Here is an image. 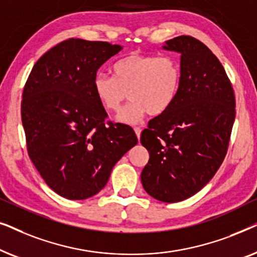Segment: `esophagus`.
<instances>
[{
    "label": "esophagus",
    "instance_id": "obj_1",
    "mask_svg": "<svg viewBox=\"0 0 257 257\" xmlns=\"http://www.w3.org/2000/svg\"><path fill=\"white\" fill-rule=\"evenodd\" d=\"M135 132L137 135V138H140V133H142V130H140V127H135Z\"/></svg>",
    "mask_w": 257,
    "mask_h": 257
}]
</instances>
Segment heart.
I'll list each match as a JSON object with an SVG mask.
<instances>
[{"instance_id": "obj_1", "label": "heart", "mask_w": 257, "mask_h": 257, "mask_svg": "<svg viewBox=\"0 0 257 257\" xmlns=\"http://www.w3.org/2000/svg\"><path fill=\"white\" fill-rule=\"evenodd\" d=\"M112 73L113 77L105 73L93 77V93L101 106L113 113L131 98L118 118L125 124H137L147 112L151 115L166 112L180 90V64L172 56L132 52L115 62Z\"/></svg>"}]
</instances>
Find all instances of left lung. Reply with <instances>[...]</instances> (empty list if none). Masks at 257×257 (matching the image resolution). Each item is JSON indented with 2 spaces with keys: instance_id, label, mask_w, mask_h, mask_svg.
Segmentation results:
<instances>
[{
  "instance_id": "obj_1",
  "label": "left lung",
  "mask_w": 257,
  "mask_h": 257,
  "mask_svg": "<svg viewBox=\"0 0 257 257\" xmlns=\"http://www.w3.org/2000/svg\"><path fill=\"white\" fill-rule=\"evenodd\" d=\"M163 49L181 55L180 90L142 132L150 153L142 184L152 198L171 203L201 191L219 170L235 120V96L222 64L202 42L179 36Z\"/></svg>"
}]
</instances>
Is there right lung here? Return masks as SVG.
<instances>
[{"label":"right lung","instance_id":"add662e5","mask_svg":"<svg viewBox=\"0 0 257 257\" xmlns=\"http://www.w3.org/2000/svg\"><path fill=\"white\" fill-rule=\"evenodd\" d=\"M121 49L69 38L38 59L24 86L21 115L28 153L45 184L63 198L96 195L138 143L130 126L106 124L92 89L98 69Z\"/></svg>","mask_w":257,"mask_h":257}]
</instances>
